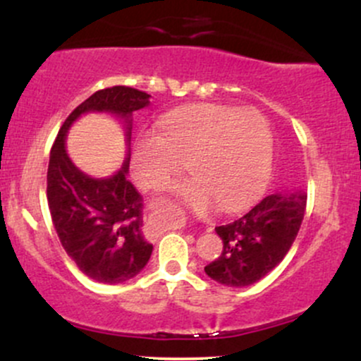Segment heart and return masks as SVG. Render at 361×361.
Returning <instances> with one entry per match:
<instances>
[{
    "instance_id": "heart-1",
    "label": "heart",
    "mask_w": 361,
    "mask_h": 361,
    "mask_svg": "<svg viewBox=\"0 0 361 361\" xmlns=\"http://www.w3.org/2000/svg\"><path fill=\"white\" fill-rule=\"evenodd\" d=\"M159 134L140 132L132 147V175L149 190L164 188L186 163L176 186L197 212H234L263 188L271 171L273 132L258 111L221 103L176 109L157 122Z\"/></svg>"
}]
</instances>
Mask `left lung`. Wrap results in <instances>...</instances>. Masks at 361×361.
Returning a JSON list of instances; mask_svg holds the SVG:
<instances>
[{
    "instance_id": "1",
    "label": "left lung",
    "mask_w": 361,
    "mask_h": 361,
    "mask_svg": "<svg viewBox=\"0 0 361 361\" xmlns=\"http://www.w3.org/2000/svg\"><path fill=\"white\" fill-rule=\"evenodd\" d=\"M307 195L273 193L234 222L215 227L224 250L205 267L210 279L227 287H247L285 258L305 214Z\"/></svg>"
}]
</instances>
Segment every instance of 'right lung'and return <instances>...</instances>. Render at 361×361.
<instances>
[{"label":"right lung","mask_w":361,"mask_h":361,"mask_svg":"<svg viewBox=\"0 0 361 361\" xmlns=\"http://www.w3.org/2000/svg\"><path fill=\"white\" fill-rule=\"evenodd\" d=\"M146 91L111 86L93 93L62 123L51 149L47 202L54 229L76 267L102 283H123L146 267L152 244L142 234V197L127 180L128 159L114 176L94 180L73 164L66 152V134L88 111H109L127 123L130 142L132 111L149 105Z\"/></svg>","instance_id":"right-lung-1"}]
</instances>
